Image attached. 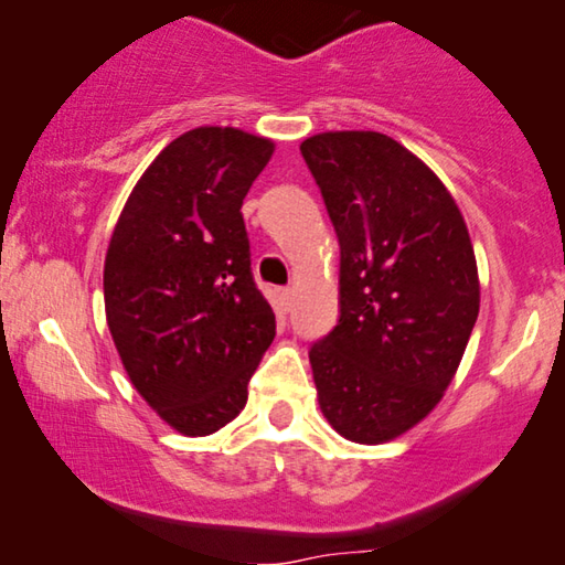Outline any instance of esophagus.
Here are the masks:
<instances>
[{
  "instance_id": "1",
  "label": "esophagus",
  "mask_w": 565,
  "mask_h": 565,
  "mask_svg": "<svg viewBox=\"0 0 565 565\" xmlns=\"http://www.w3.org/2000/svg\"><path fill=\"white\" fill-rule=\"evenodd\" d=\"M277 306H280L282 313H288L292 308V292L290 290H280L277 292Z\"/></svg>"
}]
</instances>
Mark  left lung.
I'll list each match as a JSON object with an SVG mask.
<instances>
[{
    "label": "left lung",
    "instance_id": "8db88e82",
    "mask_svg": "<svg viewBox=\"0 0 565 565\" xmlns=\"http://www.w3.org/2000/svg\"><path fill=\"white\" fill-rule=\"evenodd\" d=\"M339 238V323L308 352L339 435L381 445L452 383L481 306L473 244L439 177L375 130L300 143Z\"/></svg>",
    "mask_w": 565,
    "mask_h": 565
}]
</instances>
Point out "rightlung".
Here are the masks:
<instances>
[{"mask_svg":"<svg viewBox=\"0 0 565 565\" xmlns=\"http://www.w3.org/2000/svg\"><path fill=\"white\" fill-rule=\"evenodd\" d=\"M273 151L238 128L188 130L136 182L107 246L113 342L134 388L180 435L236 419L275 339L242 215Z\"/></svg>","mask_w":565,"mask_h":565,"instance_id":"1","label":"right lung"}]
</instances>
